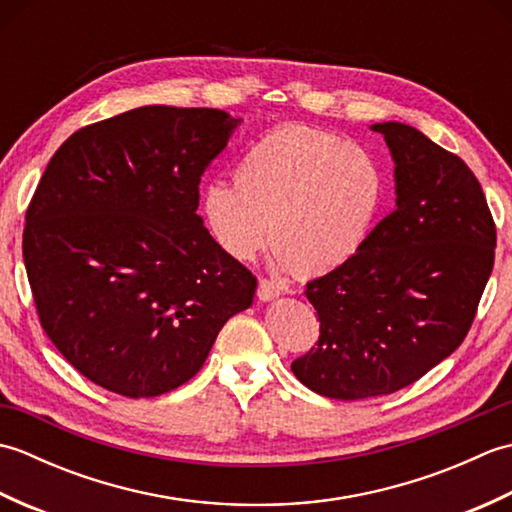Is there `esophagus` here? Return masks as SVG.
Returning a JSON list of instances; mask_svg holds the SVG:
<instances>
[{
  "mask_svg": "<svg viewBox=\"0 0 512 512\" xmlns=\"http://www.w3.org/2000/svg\"><path fill=\"white\" fill-rule=\"evenodd\" d=\"M279 295H281V288L275 284V281L259 279V286H257L259 301H275Z\"/></svg>",
  "mask_w": 512,
  "mask_h": 512,
  "instance_id": "34e87169",
  "label": "esophagus"
}]
</instances>
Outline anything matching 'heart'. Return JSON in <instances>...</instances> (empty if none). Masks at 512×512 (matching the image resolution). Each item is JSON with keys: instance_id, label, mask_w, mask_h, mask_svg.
Segmentation results:
<instances>
[{"instance_id": "obj_1", "label": "heart", "mask_w": 512, "mask_h": 512, "mask_svg": "<svg viewBox=\"0 0 512 512\" xmlns=\"http://www.w3.org/2000/svg\"><path fill=\"white\" fill-rule=\"evenodd\" d=\"M385 195V171L367 151L321 129L284 125L246 151L237 184H206L202 217L235 262L253 259L270 235L277 266L310 279L356 257Z\"/></svg>"}]
</instances>
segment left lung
Returning a JSON list of instances; mask_svg holds the SVG:
<instances>
[{"label":"left lung","mask_w":512,"mask_h":512,"mask_svg":"<svg viewBox=\"0 0 512 512\" xmlns=\"http://www.w3.org/2000/svg\"><path fill=\"white\" fill-rule=\"evenodd\" d=\"M369 129L394 160L396 209L354 259L310 281L321 336L292 363L336 400L394 394L458 350L495 262L493 217L464 160L405 123Z\"/></svg>","instance_id":"left-lung-1"}]
</instances>
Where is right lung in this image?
I'll return each mask as SVG.
<instances>
[{"label": "right lung", "instance_id": "1", "mask_svg": "<svg viewBox=\"0 0 512 512\" xmlns=\"http://www.w3.org/2000/svg\"><path fill=\"white\" fill-rule=\"evenodd\" d=\"M239 125L209 107H136L74 132L43 171L24 228L30 290L50 341L99 387H180L253 303L257 279L195 213Z\"/></svg>", "mask_w": 512, "mask_h": 512}]
</instances>
